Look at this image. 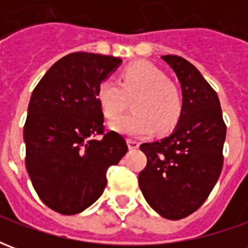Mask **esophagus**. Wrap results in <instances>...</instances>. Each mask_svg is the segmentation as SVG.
I'll return each mask as SVG.
<instances>
[{"instance_id":"34e87169","label":"esophagus","mask_w":248,"mask_h":248,"mask_svg":"<svg viewBox=\"0 0 248 248\" xmlns=\"http://www.w3.org/2000/svg\"><path fill=\"white\" fill-rule=\"evenodd\" d=\"M127 146H129L130 150H135V149L140 147V142H137L134 140H127Z\"/></svg>"}]
</instances>
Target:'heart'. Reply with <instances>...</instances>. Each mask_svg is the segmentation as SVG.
<instances>
[{"mask_svg": "<svg viewBox=\"0 0 248 248\" xmlns=\"http://www.w3.org/2000/svg\"><path fill=\"white\" fill-rule=\"evenodd\" d=\"M133 99V113L114 119L110 127L127 137H147L155 130L167 133L177 126L183 110L181 92L166 74L149 62L126 66L121 85L106 78L97 90V99L106 118H115Z\"/></svg>", "mask_w": 248, "mask_h": 248, "instance_id": "b5f03b06", "label": "heart"}]
</instances>
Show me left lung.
<instances>
[{
  "label": "left lung",
  "instance_id": "left-lung-1",
  "mask_svg": "<svg viewBox=\"0 0 248 248\" xmlns=\"http://www.w3.org/2000/svg\"><path fill=\"white\" fill-rule=\"evenodd\" d=\"M162 60L181 83L182 115L169 137L140 145L147 165L138 182L154 211L177 220L197 211L218 181L226 124L217 93L197 67L182 57Z\"/></svg>",
  "mask_w": 248,
  "mask_h": 248
}]
</instances>
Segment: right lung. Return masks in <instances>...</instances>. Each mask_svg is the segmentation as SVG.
<instances>
[{
	"label": "right lung",
	"mask_w": 248,
	"mask_h": 248,
	"mask_svg": "<svg viewBox=\"0 0 248 248\" xmlns=\"http://www.w3.org/2000/svg\"><path fill=\"white\" fill-rule=\"evenodd\" d=\"M121 58L71 53L51 66L35 86L24 127L26 170L46 206L63 215L90 207L102 195L106 172L127 153L122 135L103 134L97 90Z\"/></svg>",
	"instance_id": "1"
}]
</instances>
